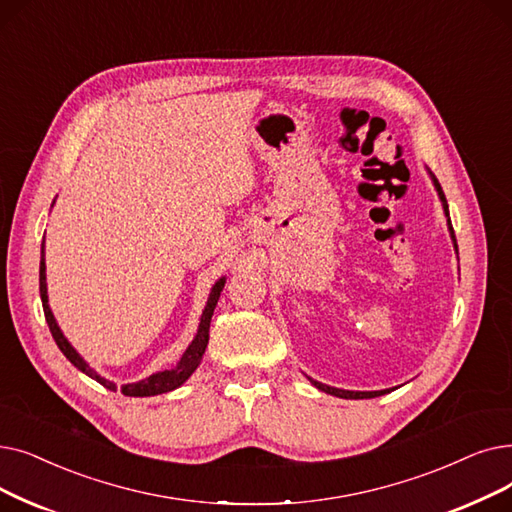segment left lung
<instances>
[{
	"label": "left lung",
	"instance_id": "obj_1",
	"mask_svg": "<svg viewBox=\"0 0 512 512\" xmlns=\"http://www.w3.org/2000/svg\"><path fill=\"white\" fill-rule=\"evenodd\" d=\"M431 177H433V184H435V188H437V192H439V198H441V203H443V211H446V215H448V224H450V232H452L454 247H456V236H454V228H452L450 213H448V201H446V194H443V190H441L439 182L435 180V175H433V173H431ZM456 249H458V247H456ZM309 381H311V379H309ZM311 383H314V387H318L320 391L330 393V395H337V397H343V399H368V397H379V395L389 393V389H383V391H345V389H337V387L322 385V383H318V381H311Z\"/></svg>",
	"mask_w": 512,
	"mask_h": 512
}]
</instances>
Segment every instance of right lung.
<instances>
[{
  "label": "right lung",
  "mask_w": 512,
  "mask_h": 512,
  "mask_svg": "<svg viewBox=\"0 0 512 512\" xmlns=\"http://www.w3.org/2000/svg\"><path fill=\"white\" fill-rule=\"evenodd\" d=\"M226 280L221 278L219 282H215L213 291L209 295V301H207V307L203 311V318H201V326H198V332L194 341L190 343V347L186 349V353L182 355V360L177 362L175 368L171 370H163V372H157L148 376V379L140 381V383H131V385H123L121 387V393L123 395H129V397H148V395H159V393H167V391H173L180 387L182 383L188 381V376L196 370V366L201 364L203 360V353L207 349V343H209V326H211V316H213V309L217 305V299H219V293L221 288H224ZM39 295H41V303H43V314H46V322L50 326V332L52 337L56 341V345L60 347V351L66 355V360H69L75 368H79L81 372H85L87 376H92L94 381H98L102 387L110 389V391H117V385L110 383L106 379H102L100 374H96L90 366L85 364V360L81 358V355L71 347V343L64 339V335L60 332L54 316H52V309L48 305V288H46V261H43V249H41V261H39Z\"/></svg>",
  "instance_id": "1"
}]
</instances>
